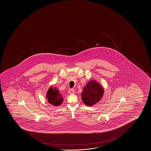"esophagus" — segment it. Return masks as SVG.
I'll list each match as a JSON object with an SVG mask.
<instances>
[{
  "mask_svg": "<svg viewBox=\"0 0 151 151\" xmlns=\"http://www.w3.org/2000/svg\"><path fill=\"white\" fill-rule=\"evenodd\" d=\"M68 93H69L70 94H74V90L73 89H70V90H69V91H68Z\"/></svg>",
  "mask_w": 151,
  "mask_h": 151,
  "instance_id": "1",
  "label": "esophagus"
}]
</instances>
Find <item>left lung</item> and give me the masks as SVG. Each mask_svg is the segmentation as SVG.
Here are the masks:
<instances>
[{"instance_id": "left-lung-1", "label": "left lung", "mask_w": 151, "mask_h": 151, "mask_svg": "<svg viewBox=\"0 0 151 151\" xmlns=\"http://www.w3.org/2000/svg\"><path fill=\"white\" fill-rule=\"evenodd\" d=\"M103 94V87L96 81H91L83 89L81 93L82 100L86 105L91 106L101 99Z\"/></svg>"}]
</instances>
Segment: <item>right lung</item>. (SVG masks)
I'll use <instances>...</instances> for the list:
<instances>
[{
  "label": "right lung",
  "mask_w": 151,
  "mask_h": 151,
  "mask_svg": "<svg viewBox=\"0 0 151 151\" xmlns=\"http://www.w3.org/2000/svg\"><path fill=\"white\" fill-rule=\"evenodd\" d=\"M48 101L54 106H59L63 101L62 95L59 93V91L56 88L50 87L46 94Z\"/></svg>",
  "instance_id": "add662e5"
}]
</instances>
